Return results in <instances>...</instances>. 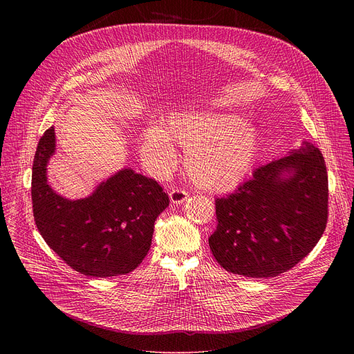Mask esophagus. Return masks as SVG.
Segmentation results:
<instances>
[{"label": "esophagus", "mask_w": 354, "mask_h": 354, "mask_svg": "<svg viewBox=\"0 0 354 354\" xmlns=\"http://www.w3.org/2000/svg\"><path fill=\"white\" fill-rule=\"evenodd\" d=\"M169 198H171L172 203H175V205H179V203H183L185 201L189 198V194L182 191V189H172L169 192Z\"/></svg>", "instance_id": "34e87169"}]
</instances>
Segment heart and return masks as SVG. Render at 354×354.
<instances>
[{"instance_id":"heart-1","label":"heart","mask_w":354,"mask_h":354,"mask_svg":"<svg viewBox=\"0 0 354 354\" xmlns=\"http://www.w3.org/2000/svg\"><path fill=\"white\" fill-rule=\"evenodd\" d=\"M185 151V169L196 187L225 192L251 169L258 153V129L251 119L207 110L180 111L162 127L149 124L139 136L140 155L155 175L176 165L174 145Z\"/></svg>"}]
</instances>
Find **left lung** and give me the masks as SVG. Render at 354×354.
I'll return each instance as SVG.
<instances>
[{"label":"left lung","mask_w":354,"mask_h":354,"mask_svg":"<svg viewBox=\"0 0 354 354\" xmlns=\"http://www.w3.org/2000/svg\"><path fill=\"white\" fill-rule=\"evenodd\" d=\"M328 179L319 147L304 140L254 171L231 195L216 198L209 248L222 268L252 278L291 270L315 247L327 224Z\"/></svg>","instance_id":"8db88e82"}]
</instances>
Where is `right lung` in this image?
Returning a JSON list of instances; mask_svg holds the SVG:
<instances>
[{
	"instance_id": "right-lung-1",
	"label": "right lung",
	"mask_w": 354,
	"mask_h": 354,
	"mask_svg": "<svg viewBox=\"0 0 354 354\" xmlns=\"http://www.w3.org/2000/svg\"><path fill=\"white\" fill-rule=\"evenodd\" d=\"M54 153L55 133L50 127L37 146L31 175L34 221L47 245L87 277L133 271L151 248L155 221L169 207V196L156 180L124 167L91 195L67 199L47 182V163Z\"/></svg>"
}]
</instances>
